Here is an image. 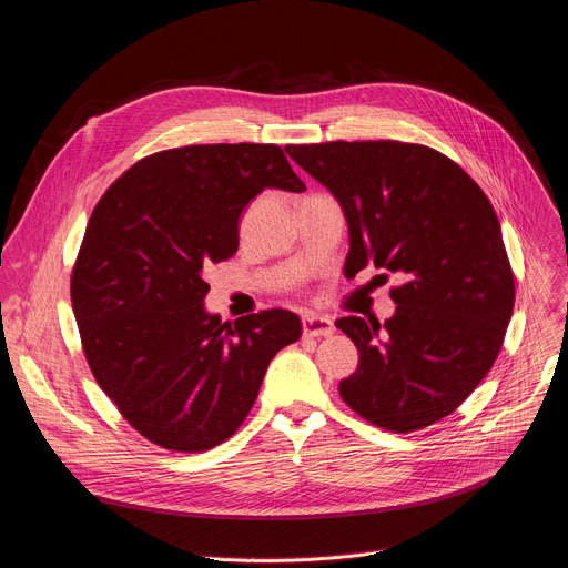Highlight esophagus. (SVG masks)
I'll list each match as a JSON object with an SVG mask.
<instances>
[{
	"instance_id": "34e87169",
	"label": "esophagus",
	"mask_w": 568,
	"mask_h": 568,
	"mask_svg": "<svg viewBox=\"0 0 568 568\" xmlns=\"http://www.w3.org/2000/svg\"><path fill=\"white\" fill-rule=\"evenodd\" d=\"M335 332V325L327 316H305L303 318V335L305 337H329Z\"/></svg>"
}]
</instances>
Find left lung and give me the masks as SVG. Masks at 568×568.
I'll return each mask as SVG.
<instances>
[{
	"label": "left lung",
	"instance_id": "obj_1",
	"mask_svg": "<svg viewBox=\"0 0 568 568\" xmlns=\"http://www.w3.org/2000/svg\"><path fill=\"white\" fill-rule=\"evenodd\" d=\"M286 151L344 209L346 273L374 263L404 280L389 291L396 314L385 325L337 321L359 353L342 398L392 433L440 422L490 372L514 312V271L488 196L424 144L339 140Z\"/></svg>",
	"mask_w": 568,
	"mask_h": 568
}]
</instances>
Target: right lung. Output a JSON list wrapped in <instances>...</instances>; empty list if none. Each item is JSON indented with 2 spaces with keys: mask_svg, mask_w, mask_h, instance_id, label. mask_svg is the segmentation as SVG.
I'll use <instances>...</instances> for the list:
<instances>
[{
  "mask_svg": "<svg viewBox=\"0 0 568 568\" xmlns=\"http://www.w3.org/2000/svg\"><path fill=\"white\" fill-rule=\"evenodd\" d=\"M265 187L303 192L277 144H192L151 153L95 204L71 275L89 369L149 443L196 454L250 415L300 318L204 312L209 263L239 250V220Z\"/></svg>",
  "mask_w": 568,
  "mask_h": 568,
  "instance_id": "obj_1",
  "label": "right lung"
}]
</instances>
